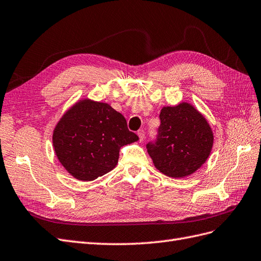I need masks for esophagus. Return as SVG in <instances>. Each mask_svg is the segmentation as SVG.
Listing matches in <instances>:
<instances>
[{
  "label": "esophagus",
  "instance_id": "34e87169",
  "mask_svg": "<svg viewBox=\"0 0 261 261\" xmlns=\"http://www.w3.org/2000/svg\"><path fill=\"white\" fill-rule=\"evenodd\" d=\"M138 136H139V139H140L141 142H142V141L144 140V137H145V132L143 130H139L138 131Z\"/></svg>",
  "mask_w": 261,
  "mask_h": 261
}]
</instances>
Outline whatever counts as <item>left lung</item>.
<instances>
[{"label": "left lung", "mask_w": 261, "mask_h": 261, "mask_svg": "<svg viewBox=\"0 0 261 261\" xmlns=\"http://www.w3.org/2000/svg\"><path fill=\"white\" fill-rule=\"evenodd\" d=\"M158 140L146 144L154 166L172 178L192 175L211 154L214 137L204 116L187 101L163 107Z\"/></svg>", "instance_id": "8db88e82"}]
</instances>
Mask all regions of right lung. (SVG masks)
<instances>
[{"label":"right lung","mask_w":261,"mask_h":261,"mask_svg":"<svg viewBox=\"0 0 261 261\" xmlns=\"http://www.w3.org/2000/svg\"><path fill=\"white\" fill-rule=\"evenodd\" d=\"M138 140L120 113L106 102L89 98L66 110L52 135L59 162L82 181L94 180L113 170L120 147Z\"/></svg>","instance_id":"obj_1"}]
</instances>
